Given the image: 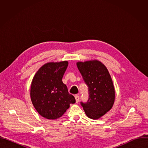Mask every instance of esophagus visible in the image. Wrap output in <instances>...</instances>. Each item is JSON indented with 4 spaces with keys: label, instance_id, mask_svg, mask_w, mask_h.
I'll return each instance as SVG.
<instances>
[{
    "label": "esophagus",
    "instance_id": "1",
    "mask_svg": "<svg viewBox=\"0 0 148 148\" xmlns=\"http://www.w3.org/2000/svg\"><path fill=\"white\" fill-rule=\"evenodd\" d=\"M75 101H76V102H78L79 101V97L78 95H75Z\"/></svg>",
    "mask_w": 148,
    "mask_h": 148
}]
</instances>
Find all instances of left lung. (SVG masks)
Wrapping results in <instances>:
<instances>
[{
  "mask_svg": "<svg viewBox=\"0 0 148 148\" xmlns=\"http://www.w3.org/2000/svg\"><path fill=\"white\" fill-rule=\"evenodd\" d=\"M77 66L88 89L87 102H80L86 114L98 119L109 111L115 100V89L110 73L97 60L78 62Z\"/></svg>",
  "mask_w": 148,
  "mask_h": 148,
  "instance_id": "1",
  "label": "left lung"
}]
</instances>
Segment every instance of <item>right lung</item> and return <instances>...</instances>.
<instances>
[{
	"mask_svg": "<svg viewBox=\"0 0 148 148\" xmlns=\"http://www.w3.org/2000/svg\"><path fill=\"white\" fill-rule=\"evenodd\" d=\"M69 63L67 61L49 62L42 66L35 74L31 85L30 97L38 113L49 119L61 117L75 102L69 94L62 78Z\"/></svg>",
	"mask_w": 148,
	"mask_h": 148,
	"instance_id": "1",
	"label": "right lung"
}]
</instances>
